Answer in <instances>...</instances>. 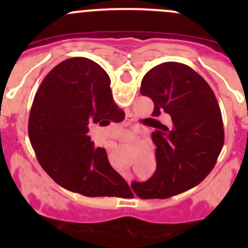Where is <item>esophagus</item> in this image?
I'll use <instances>...</instances> for the list:
<instances>
[{
    "instance_id": "1",
    "label": "esophagus",
    "mask_w": 248,
    "mask_h": 248,
    "mask_svg": "<svg viewBox=\"0 0 248 248\" xmlns=\"http://www.w3.org/2000/svg\"><path fill=\"white\" fill-rule=\"evenodd\" d=\"M110 142H111V141H110ZM109 146H110V144H109ZM131 179H132V175L131 174H129V176L128 177H127V181H131Z\"/></svg>"
}]
</instances>
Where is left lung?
<instances>
[{"label":"left lung","instance_id":"left-lung-1","mask_svg":"<svg viewBox=\"0 0 248 248\" xmlns=\"http://www.w3.org/2000/svg\"><path fill=\"white\" fill-rule=\"evenodd\" d=\"M140 93L152 99V116L167 112V127L154 120L157 168L145 182L132 184L141 199H166L201 184L216 164L223 147L221 109L214 91L191 67L164 62L141 80Z\"/></svg>","mask_w":248,"mask_h":248}]
</instances>
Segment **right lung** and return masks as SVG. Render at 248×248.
I'll return each mask as SVG.
<instances>
[{
  "mask_svg": "<svg viewBox=\"0 0 248 248\" xmlns=\"http://www.w3.org/2000/svg\"><path fill=\"white\" fill-rule=\"evenodd\" d=\"M124 119L107 72L92 60L72 57L42 81L30 112V141L42 168L63 188L86 197L124 196L129 186L87 136L90 124Z\"/></svg>",
  "mask_w": 248,
  "mask_h": 248,
  "instance_id": "obj_1",
  "label": "right lung"
}]
</instances>
